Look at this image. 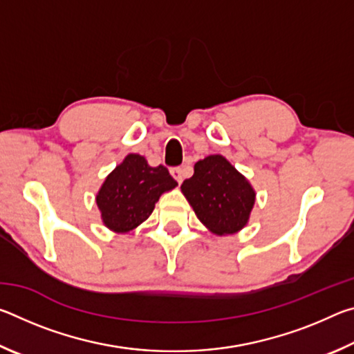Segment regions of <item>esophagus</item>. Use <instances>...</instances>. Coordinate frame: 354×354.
I'll use <instances>...</instances> for the list:
<instances>
[{"label":"esophagus","instance_id":"34e87169","mask_svg":"<svg viewBox=\"0 0 354 354\" xmlns=\"http://www.w3.org/2000/svg\"><path fill=\"white\" fill-rule=\"evenodd\" d=\"M170 173H171V176L175 178L179 184L183 183V179H184V169H181V167H173V169L170 170Z\"/></svg>","mask_w":354,"mask_h":354}]
</instances>
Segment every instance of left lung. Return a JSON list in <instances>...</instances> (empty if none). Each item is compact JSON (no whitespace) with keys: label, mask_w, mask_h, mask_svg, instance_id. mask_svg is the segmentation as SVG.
<instances>
[{"label":"left lung","mask_w":354,"mask_h":354,"mask_svg":"<svg viewBox=\"0 0 354 354\" xmlns=\"http://www.w3.org/2000/svg\"><path fill=\"white\" fill-rule=\"evenodd\" d=\"M196 217L218 236L232 234L247 225L254 205V190L220 154L195 164L194 176L181 185Z\"/></svg>","instance_id":"1"}]
</instances>
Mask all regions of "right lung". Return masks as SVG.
Listing matches in <instances>:
<instances>
[{
	"instance_id": "obj_1",
	"label": "right lung",
	"mask_w": 354,
	"mask_h": 354,
	"mask_svg": "<svg viewBox=\"0 0 354 354\" xmlns=\"http://www.w3.org/2000/svg\"><path fill=\"white\" fill-rule=\"evenodd\" d=\"M176 185L164 165L149 167L143 156L128 154L98 192L101 218L109 230L128 232L151 215L164 192Z\"/></svg>"
}]
</instances>
